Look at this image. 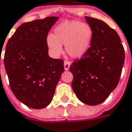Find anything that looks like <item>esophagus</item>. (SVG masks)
I'll return each instance as SVG.
<instances>
[{"mask_svg":"<svg viewBox=\"0 0 132 132\" xmlns=\"http://www.w3.org/2000/svg\"><path fill=\"white\" fill-rule=\"evenodd\" d=\"M71 65V63L68 60H65L64 61V68H65V70H68L70 67Z\"/></svg>","mask_w":132,"mask_h":132,"instance_id":"1","label":"esophagus"}]
</instances>
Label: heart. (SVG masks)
I'll return each mask as SVG.
<instances>
[{
    "label": "heart",
    "instance_id": "b5f03b06",
    "mask_svg": "<svg viewBox=\"0 0 132 132\" xmlns=\"http://www.w3.org/2000/svg\"><path fill=\"white\" fill-rule=\"evenodd\" d=\"M92 38L91 27L78 21H66L55 28L54 35L46 38L47 45L55 55L62 52L65 46L66 52L73 58L81 57L89 49Z\"/></svg>",
    "mask_w": 132,
    "mask_h": 132
}]
</instances>
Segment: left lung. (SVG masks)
<instances>
[{
	"label": "left lung",
	"instance_id": "obj_1",
	"mask_svg": "<svg viewBox=\"0 0 132 132\" xmlns=\"http://www.w3.org/2000/svg\"><path fill=\"white\" fill-rule=\"evenodd\" d=\"M92 30L90 47L80 59L71 64L72 86L83 103L98 105L118 86L125 51L117 32L103 20L85 17Z\"/></svg>",
	"mask_w": 132,
	"mask_h": 132
}]
</instances>
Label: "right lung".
<instances>
[{
  "label": "right lung",
  "instance_id": "1",
  "mask_svg": "<svg viewBox=\"0 0 132 132\" xmlns=\"http://www.w3.org/2000/svg\"><path fill=\"white\" fill-rule=\"evenodd\" d=\"M58 19L47 17L22 23L6 46L4 66L11 90L32 109H43L51 103L64 72L63 60L49 57L46 43L49 30Z\"/></svg>",
  "mask_w": 132,
  "mask_h": 132
}]
</instances>
